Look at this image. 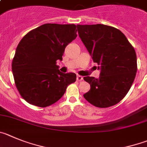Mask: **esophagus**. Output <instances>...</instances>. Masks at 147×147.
Listing matches in <instances>:
<instances>
[{
    "label": "esophagus",
    "instance_id": "34e87169",
    "mask_svg": "<svg viewBox=\"0 0 147 147\" xmlns=\"http://www.w3.org/2000/svg\"><path fill=\"white\" fill-rule=\"evenodd\" d=\"M76 79H77V81L80 82V81H82L83 80V77L82 76H80V75H78L77 77H76Z\"/></svg>",
    "mask_w": 147,
    "mask_h": 147
}]
</instances>
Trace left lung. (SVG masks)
Listing matches in <instances>:
<instances>
[{
  "label": "left lung",
  "instance_id": "left-lung-1",
  "mask_svg": "<svg viewBox=\"0 0 147 147\" xmlns=\"http://www.w3.org/2000/svg\"><path fill=\"white\" fill-rule=\"evenodd\" d=\"M79 36L94 63L100 76H85L90 90L84 95L93 106L107 108L117 104L127 95L137 72L136 54L126 36L108 25H77Z\"/></svg>",
  "mask_w": 147,
  "mask_h": 147
}]
</instances>
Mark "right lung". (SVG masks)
<instances>
[{
	"label": "right lung",
	"mask_w": 147,
	"mask_h": 147,
	"mask_svg": "<svg viewBox=\"0 0 147 147\" xmlns=\"http://www.w3.org/2000/svg\"><path fill=\"white\" fill-rule=\"evenodd\" d=\"M76 28L74 24H44L27 33L19 43L12 73L19 92L28 103L50 106L75 82L74 73L60 72L56 63L63 60L66 46L77 36Z\"/></svg>",
	"instance_id": "add662e5"
}]
</instances>
